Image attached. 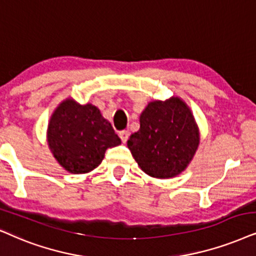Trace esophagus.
Listing matches in <instances>:
<instances>
[{"label":"esophagus","mask_w":256,"mask_h":256,"mask_svg":"<svg viewBox=\"0 0 256 256\" xmlns=\"http://www.w3.org/2000/svg\"><path fill=\"white\" fill-rule=\"evenodd\" d=\"M118 136H120L122 142L124 144V142H127L128 138H129V132L128 130H121L120 132H118Z\"/></svg>","instance_id":"obj_1"}]
</instances>
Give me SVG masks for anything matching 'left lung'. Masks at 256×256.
Listing matches in <instances>:
<instances>
[{
	"instance_id": "8db88e82",
	"label": "left lung",
	"mask_w": 256,
	"mask_h": 256,
	"mask_svg": "<svg viewBox=\"0 0 256 256\" xmlns=\"http://www.w3.org/2000/svg\"><path fill=\"white\" fill-rule=\"evenodd\" d=\"M127 144L142 170L152 178H169L184 172L193 158L198 129L180 98L154 101L142 112L140 129Z\"/></svg>"
}]
</instances>
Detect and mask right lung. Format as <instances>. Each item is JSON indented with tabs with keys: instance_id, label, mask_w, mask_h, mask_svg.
<instances>
[{
	"instance_id": "right-lung-1",
	"label": "right lung",
	"mask_w": 256,
	"mask_h": 256,
	"mask_svg": "<svg viewBox=\"0 0 256 256\" xmlns=\"http://www.w3.org/2000/svg\"><path fill=\"white\" fill-rule=\"evenodd\" d=\"M121 144L112 124L90 104L68 98L58 106L48 126V144L66 170L82 174L98 167L107 148Z\"/></svg>"
}]
</instances>
